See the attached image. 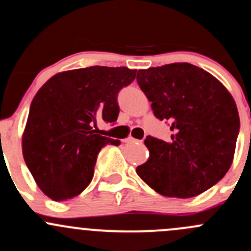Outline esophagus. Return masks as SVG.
Wrapping results in <instances>:
<instances>
[{"label": "esophagus", "instance_id": "1", "mask_svg": "<svg viewBox=\"0 0 251 251\" xmlns=\"http://www.w3.org/2000/svg\"><path fill=\"white\" fill-rule=\"evenodd\" d=\"M136 141H139V140L134 139V137H128V139L125 140L126 144H133V142H136Z\"/></svg>", "mask_w": 251, "mask_h": 251}]
</instances>
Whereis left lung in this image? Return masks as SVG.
Masks as SVG:
<instances>
[{"label":"left lung","mask_w":251,"mask_h":251,"mask_svg":"<svg viewBox=\"0 0 251 251\" xmlns=\"http://www.w3.org/2000/svg\"><path fill=\"white\" fill-rule=\"evenodd\" d=\"M140 88L160 121L169 142L147 136L150 158L136 174L163 196L188 199L217 184L232 164L239 115L232 96L208 72L190 63L140 69Z\"/></svg>","instance_id":"left-lung-1"}]
</instances>
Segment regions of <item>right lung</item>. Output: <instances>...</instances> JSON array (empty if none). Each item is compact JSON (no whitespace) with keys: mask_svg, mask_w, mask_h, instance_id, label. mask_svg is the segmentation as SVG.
I'll return each mask as SVG.
<instances>
[{"mask_svg":"<svg viewBox=\"0 0 251 251\" xmlns=\"http://www.w3.org/2000/svg\"><path fill=\"white\" fill-rule=\"evenodd\" d=\"M135 75V69L126 67L62 72L34 96L23 135V154L37 185L53 201H66L85 190L101 148L121 144L97 134V123L117 121L118 92Z\"/></svg>","mask_w":251,"mask_h":251,"instance_id":"obj_1","label":"right lung"}]
</instances>
